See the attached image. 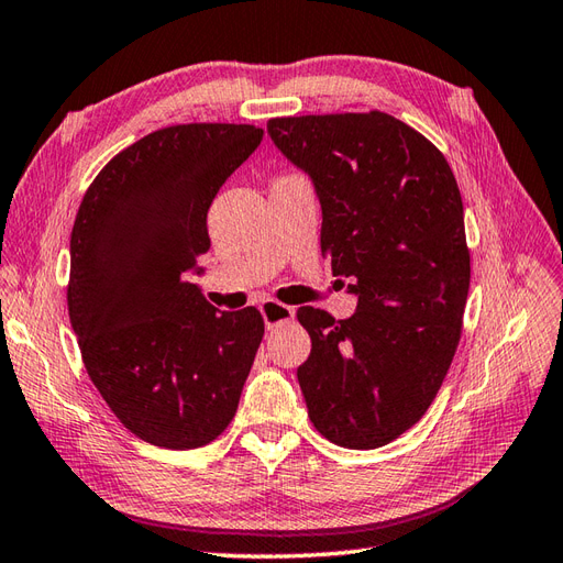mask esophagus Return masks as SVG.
<instances>
[{
  "mask_svg": "<svg viewBox=\"0 0 563 563\" xmlns=\"http://www.w3.org/2000/svg\"><path fill=\"white\" fill-rule=\"evenodd\" d=\"M258 311H262L266 328H278L283 323H290L295 319V307H287L283 301L276 299H264L258 305Z\"/></svg>",
  "mask_w": 563,
  "mask_h": 563,
  "instance_id": "esophagus-1",
  "label": "esophagus"
}]
</instances>
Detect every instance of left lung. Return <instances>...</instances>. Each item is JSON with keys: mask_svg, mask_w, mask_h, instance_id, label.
Returning <instances> with one entry per match:
<instances>
[{"mask_svg": "<svg viewBox=\"0 0 563 563\" xmlns=\"http://www.w3.org/2000/svg\"><path fill=\"white\" fill-rule=\"evenodd\" d=\"M280 154L319 197L321 252L352 278L356 311L299 307L311 354L297 368L323 438L376 450L421 419L450 371L471 256L454 173L421 133L371 113L271 119Z\"/></svg>", "mask_w": 563, "mask_h": 563, "instance_id": "obj_1", "label": "left lung"}]
</instances>
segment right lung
Masks as SVG:
<instances>
[{"label":"right lung","instance_id":"obj_1","mask_svg":"<svg viewBox=\"0 0 563 563\" xmlns=\"http://www.w3.org/2000/svg\"><path fill=\"white\" fill-rule=\"evenodd\" d=\"M264 131L187 123L144 135L99 170L70 233L68 316L88 376L117 419L166 450L209 444L233 421L264 319L221 311L192 276L207 211Z\"/></svg>","mask_w":563,"mask_h":563}]
</instances>
